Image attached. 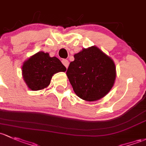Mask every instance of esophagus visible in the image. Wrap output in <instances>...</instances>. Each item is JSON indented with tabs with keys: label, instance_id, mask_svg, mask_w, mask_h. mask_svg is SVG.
<instances>
[{
	"label": "esophagus",
	"instance_id": "1",
	"mask_svg": "<svg viewBox=\"0 0 146 146\" xmlns=\"http://www.w3.org/2000/svg\"><path fill=\"white\" fill-rule=\"evenodd\" d=\"M61 62H62V64H64V66L66 67V68H68L69 62H68V61L67 60V59H63V60L61 61Z\"/></svg>",
	"mask_w": 146,
	"mask_h": 146
}]
</instances>
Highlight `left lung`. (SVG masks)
Returning <instances> with one entry per match:
<instances>
[{
	"mask_svg": "<svg viewBox=\"0 0 146 146\" xmlns=\"http://www.w3.org/2000/svg\"><path fill=\"white\" fill-rule=\"evenodd\" d=\"M66 75L76 95L87 101L105 96L114 85L116 68L111 58L96 46L74 55Z\"/></svg>",
	"mask_w": 146,
	"mask_h": 146,
	"instance_id": "left-lung-1",
	"label": "left lung"
}]
</instances>
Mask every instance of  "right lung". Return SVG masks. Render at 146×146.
Segmentation results:
<instances>
[{
	"label": "right lung",
	"mask_w": 146,
	"mask_h": 146,
	"mask_svg": "<svg viewBox=\"0 0 146 146\" xmlns=\"http://www.w3.org/2000/svg\"><path fill=\"white\" fill-rule=\"evenodd\" d=\"M66 68L56 56L38 52L25 61L22 66V76L26 84L33 91L45 89L50 83L53 75L65 72Z\"/></svg>",
	"instance_id": "obj_1"
}]
</instances>
